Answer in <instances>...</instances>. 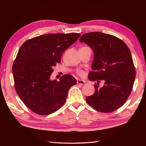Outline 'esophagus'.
<instances>
[{"mask_svg": "<svg viewBox=\"0 0 146 146\" xmlns=\"http://www.w3.org/2000/svg\"><path fill=\"white\" fill-rule=\"evenodd\" d=\"M85 83V82L83 81V80H78V81H77V84L78 85H84Z\"/></svg>", "mask_w": 146, "mask_h": 146, "instance_id": "esophagus-1", "label": "esophagus"}]
</instances>
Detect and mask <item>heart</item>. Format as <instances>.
Here are the masks:
<instances>
[{
  "instance_id": "1",
  "label": "heart",
  "mask_w": 146,
  "mask_h": 146,
  "mask_svg": "<svg viewBox=\"0 0 146 146\" xmlns=\"http://www.w3.org/2000/svg\"><path fill=\"white\" fill-rule=\"evenodd\" d=\"M77 73H78L79 75H83V71H81V70H78V71H77Z\"/></svg>"
}]
</instances>
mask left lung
Returning <instances> with one entry per match:
<instances>
[{"instance_id":"1","label":"left lung","mask_w":146,"mask_h":146,"mask_svg":"<svg viewBox=\"0 0 146 146\" xmlns=\"http://www.w3.org/2000/svg\"><path fill=\"white\" fill-rule=\"evenodd\" d=\"M84 42L94 52L93 70L88 75L94 85L95 93L86 97L89 105L100 112L109 113L119 109L132 90L135 69L130 49L122 40L108 34L92 32L83 35ZM101 80L104 82L99 85Z\"/></svg>"}]
</instances>
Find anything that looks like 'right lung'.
Instances as JSON below:
<instances>
[{"instance_id": "obj_1", "label": "right lung", "mask_w": 146, "mask_h": 146, "mask_svg": "<svg viewBox=\"0 0 146 146\" xmlns=\"http://www.w3.org/2000/svg\"><path fill=\"white\" fill-rule=\"evenodd\" d=\"M80 33L47 34L24 42L12 66L14 86L27 107L38 115H49L63 106L68 90L76 80L66 74L60 81L49 78L53 67L61 62L63 52Z\"/></svg>"}]
</instances>
